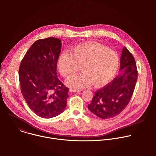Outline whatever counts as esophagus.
<instances>
[{
  "mask_svg": "<svg viewBox=\"0 0 156 156\" xmlns=\"http://www.w3.org/2000/svg\"><path fill=\"white\" fill-rule=\"evenodd\" d=\"M69 91L71 92V93H76V92L78 93V92L81 91V90H73V89H70Z\"/></svg>",
  "mask_w": 156,
  "mask_h": 156,
  "instance_id": "obj_1",
  "label": "esophagus"
}]
</instances>
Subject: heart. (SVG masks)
I'll use <instances>...</instances> for the list:
<instances>
[{"instance_id":"heart-1","label":"heart","mask_w":156,"mask_h":156,"mask_svg":"<svg viewBox=\"0 0 156 156\" xmlns=\"http://www.w3.org/2000/svg\"><path fill=\"white\" fill-rule=\"evenodd\" d=\"M70 52H62L57 62V69L64 78L75 74L81 66L83 72L66 81L70 87L81 89L93 83L97 87L103 86L115 76L119 66V55L102 44L82 43L73 47Z\"/></svg>"}]
</instances>
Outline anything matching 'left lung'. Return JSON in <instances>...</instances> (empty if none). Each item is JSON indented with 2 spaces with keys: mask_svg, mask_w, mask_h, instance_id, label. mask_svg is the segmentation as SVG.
<instances>
[{
  "mask_svg": "<svg viewBox=\"0 0 156 156\" xmlns=\"http://www.w3.org/2000/svg\"><path fill=\"white\" fill-rule=\"evenodd\" d=\"M123 72L112 81L96 91L91 104L87 105L92 113L103 119L118 115L128 104L138 79L136 62L132 54L123 48L120 58Z\"/></svg>",
  "mask_w": 156,
  "mask_h": 156,
  "instance_id": "left-lung-1",
  "label": "left lung"
}]
</instances>
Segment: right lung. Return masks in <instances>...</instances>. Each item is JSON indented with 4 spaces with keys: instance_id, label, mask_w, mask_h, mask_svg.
I'll return each instance as SVG.
<instances>
[{
    "instance_id": "add662e5",
    "label": "right lung",
    "mask_w": 156,
    "mask_h": 156,
    "mask_svg": "<svg viewBox=\"0 0 156 156\" xmlns=\"http://www.w3.org/2000/svg\"><path fill=\"white\" fill-rule=\"evenodd\" d=\"M61 40H37L28 50L19 67L21 91L29 107L39 117L50 119L66 105L69 88L58 78L57 62Z\"/></svg>"
}]
</instances>
